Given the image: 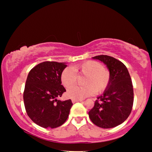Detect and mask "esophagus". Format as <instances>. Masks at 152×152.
I'll return each mask as SVG.
<instances>
[{
	"instance_id": "1",
	"label": "esophagus",
	"mask_w": 152,
	"mask_h": 152,
	"mask_svg": "<svg viewBox=\"0 0 152 152\" xmlns=\"http://www.w3.org/2000/svg\"><path fill=\"white\" fill-rule=\"evenodd\" d=\"M82 100H74L72 99V102H73V103H75V102H81Z\"/></svg>"
}]
</instances>
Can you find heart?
<instances>
[{"label": "heart", "mask_w": 152, "mask_h": 152, "mask_svg": "<svg viewBox=\"0 0 152 152\" xmlns=\"http://www.w3.org/2000/svg\"><path fill=\"white\" fill-rule=\"evenodd\" d=\"M76 73L86 76L83 81L84 87L73 86L67 91V95L74 100H82L94 93H101L107 88L110 82V72L103 68L101 63L88 60L73 68L68 67L64 69L61 75V83L66 88H68L75 83Z\"/></svg>", "instance_id": "heart-1"}]
</instances>
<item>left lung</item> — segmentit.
<instances>
[{
  "mask_svg": "<svg viewBox=\"0 0 152 152\" xmlns=\"http://www.w3.org/2000/svg\"><path fill=\"white\" fill-rule=\"evenodd\" d=\"M107 66L110 82L103 94L97 97L88 112L91 121L101 128H113L121 124L129 116L133 103V89L127 68L111 56L101 55L92 58Z\"/></svg>",
  "mask_w": 152,
  "mask_h": 152,
  "instance_id": "1",
  "label": "left lung"
}]
</instances>
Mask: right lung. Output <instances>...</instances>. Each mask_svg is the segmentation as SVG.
<instances>
[{
  "instance_id": "obj_1",
  "label": "right lung",
  "mask_w": 152,
  "mask_h": 152,
  "mask_svg": "<svg viewBox=\"0 0 152 152\" xmlns=\"http://www.w3.org/2000/svg\"><path fill=\"white\" fill-rule=\"evenodd\" d=\"M65 62L44 61L32 68L27 76L23 93L28 116L43 128H56L66 122L72 102L70 99L58 100L66 89L61 75Z\"/></svg>"
}]
</instances>
